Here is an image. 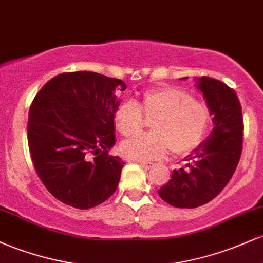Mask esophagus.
<instances>
[{
    "instance_id": "34e87169",
    "label": "esophagus",
    "mask_w": 263,
    "mask_h": 263,
    "mask_svg": "<svg viewBox=\"0 0 263 263\" xmlns=\"http://www.w3.org/2000/svg\"><path fill=\"white\" fill-rule=\"evenodd\" d=\"M140 165L141 167L146 168V170H151L152 167H155V164H153V163H148V162H140Z\"/></svg>"
}]
</instances>
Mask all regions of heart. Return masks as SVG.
Here are the masks:
<instances>
[{"label": "heart", "instance_id": "b5f03b06", "mask_svg": "<svg viewBox=\"0 0 263 263\" xmlns=\"http://www.w3.org/2000/svg\"><path fill=\"white\" fill-rule=\"evenodd\" d=\"M146 119L152 120V132L122 142L121 151L127 158L149 162L162 158L168 151L183 156L194 151L203 141L210 121L206 106L184 90L161 86L146 90L141 100H125L115 111L114 121L123 136L141 131Z\"/></svg>", "mask_w": 263, "mask_h": 263}]
</instances>
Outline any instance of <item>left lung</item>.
Instances as JSON below:
<instances>
[{
	"mask_svg": "<svg viewBox=\"0 0 263 263\" xmlns=\"http://www.w3.org/2000/svg\"><path fill=\"white\" fill-rule=\"evenodd\" d=\"M197 87L213 115L214 128L185 157V170H174L170 182L158 190L165 203L186 209L218 197L231 179L242 152V110L235 90L209 77L198 78Z\"/></svg>",
	"mask_w": 263,
	"mask_h": 263,
	"instance_id": "1",
	"label": "left lung"
}]
</instances>
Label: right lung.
Wrapping results in <instances>:
<instances>
[{
	"mask_svg": "<svg viewBox=\"0 0 263 263\" xmlns=\"http://www.w3.org/2000/svg\"><path fill=\"white\" fill-rule=\"evenodd\" d=\"M123 90L120 79L74 71L54 77L33 100L27 128L32 162L62 203L90 209L117 189L125 163L108 151L116 142V93Z\"/></svg>",
	"mask_w": 263,
	"mask_h": 263,
	"instance_id": "1",
	"label": "right lung"
}]
</instances>
